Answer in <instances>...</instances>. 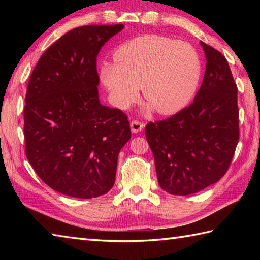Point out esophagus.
Here are the masks:
<instances>
[{"mask_svg":"<svg viewBox=\"0 0 260 260\" xmlns=\"http://www.w3.org/2000/svg\"><path fill=\"white\" fill-rule=\"evenodd\" d=\"M144 126H145L144 123H141V121L137 119L132 120L131 123V128L133 133H139V132H141L143 128H144Z\"/></svg>","mask_w":260,"mask_h":260,"instance_id":"1","label":"esophagus"}]
</instances>
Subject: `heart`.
<instances>
[{
  "instance_id": "heart-1",
  "label": "heart",
  "mask_w": 260,
  "mask_h": 260,
  "mask_svg": "<svg viewBox=\"0 0 260 260\" xmlns=\"http://www.w3.org/2000/svg\"><path fill=\"white\" fill-rule=\"evenodd\" d=\"M116 63L105 62L101 76L119 108L143 96L159 114H173L190 101L200 77L194 48L156 35L137 37L116 48Z\"/></svg>"
}]
</instances>
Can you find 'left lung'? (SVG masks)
<instances>
[{"label":"left lung","instance_id":"obj_1","mask_svg":"<svg viewBox=\"0 0 260 260\" xmlns=\"http://www.w3.org/2000/svg\"><path fill=\"white\" fill-rule=\"evenodd\" d=\"M201 46L207 66L194 101L145 127L158 184L174 196L193 194L218 182L239 141L238 88L227 59L202 41Z\"/></svg>","mask_w":260,"mask_h":260}]
</instances>
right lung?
Listing matches in <instances>:
<instances>
[{
  "label": "right lung",
  "instance_id": "obj_1",
  "mask_svg": "<svg viewBox=\"0 0 260 260\" xmlns=\"http://www.w3.org/2000/svg\"><path fill=\"white\" fill-rule=\"evenodd\" d=\"M123 24L70 30L39 59L27 82L25 155L39 178L64 196L91 199L115 183L131 139L124 112L99 103L97 56Z\"/></svg>",
  "mask_w": 260,
  "mask_h": 260
}]
</instances>
